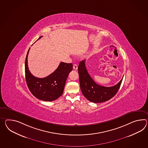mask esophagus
I'll return each instance as SVG.
<instances>
[{"instance_id": "esophagus-1", "label": "esophagus", "mask_w": 148, "mask_h": 148, "mask_svg": "<svg viewBox=\"0 0 148 148\" xmlns=\"http://www.w3.org/2000/svg\"><path fill=\"white\" fill-rule=\"evenodd\" d=\"M78 68V67H77V65H76V64H74V65H73V69H75V70H76Z\"/></svg>"}]
</instances>
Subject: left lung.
<instances>
[{"mask_svg": "<svg viewBox=\"0 0 148 148\" xmlns=\"http://www.w3.org/2000/svg\"><path fill=\"white\" fill-rule=\"evenodd\" d=\"M85 62V60L81 61L78 67L79 84L83 96L88 101L95 103L104 102L113 97L119 90L123 77L119 83L112 87L98 85L89 74Z\"/></svg>", "mask_w": 148, "mask_h": 148, "instance_id": "8db88e82", "label": "left lung"}]
</instances>
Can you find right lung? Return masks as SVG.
<instances>
[{
	"label": "right lung",
	"mask_w": 148,
	"mask_h": 148,
	"mask_svg": "<svg viewBox=\"0 0 148 148\" xmlns=\"http://www.w3.org/2000/svg\"><path fill=\"white\" fill-rule=\"evenodd\" d=\"M43 36H40L37 40ZM27 52L25 60V80L27 86L35 97L44 101L56 100L63 94L65 83L69 73L73 69L72 63L61 62L54 72L44 78H38L33 75L28 66Z\"/></svg>",
	"instance_id": "right-lung-1"
}]
</instances>
